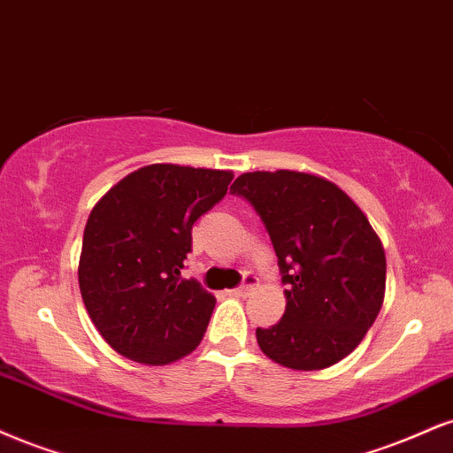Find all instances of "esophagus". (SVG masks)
I'll use <instances>...</instances> for the list:
<instances>
[{
	"mask_svg": "<svg viewBox=\"0 0 453 453\" xmlns=\"http://www.w3.org/2000/svg\"><path fill=\"white\" fill-rule=\"evenodd\" d=\"M257 287H259V280L255 279V276L244 274V282H242V287L234 288V296H250V293H253L255 288H257Z\"/></svg>",
	"mask_w": 453,
	"mask_h": 453,
	"instance_id": "1",
	"label": "esophagus"
}]
</instances>
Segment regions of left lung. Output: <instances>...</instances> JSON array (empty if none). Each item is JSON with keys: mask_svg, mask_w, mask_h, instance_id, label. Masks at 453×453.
Returning <instances> with one entry per match:
<instances>
[{"mask_svg": "<svg viewBox=\"0 0 453 453\" xmlns=\"http://www.w3.org/2000/svg\"><path fill=\"white\" fill-rule=\"evenodd\" d=\"M232 192L259 212L287 285L282 319L255 331L261 352L293 372L340 363L384 303L386 255L367 215L329 179L288 168L242 173Z\"/></svg>", "mask_w": 453, "mask_h": 453, "instance_id": "1", "label": "left lung"}]
</instances>
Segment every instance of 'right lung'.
I'll list each match as a JSON object with an SVG mask.
<instances>
[{"label":"right lung","mask_w":453,"mask_h":453,"mask_svg":"<svg viewBox=\"0 0 453 453\" xmlns=\"http://www.w3.org/2000/svg\"><path fill=\"white\" fill-rule=\"evenodd\" d=\"M232 171L137 168L90 211L78 280L103 340L130 361L162 367L198 348L215 296L183 279L192 226L227 192Z\"/></svg>","instance_id":"1"}]
</instances>
